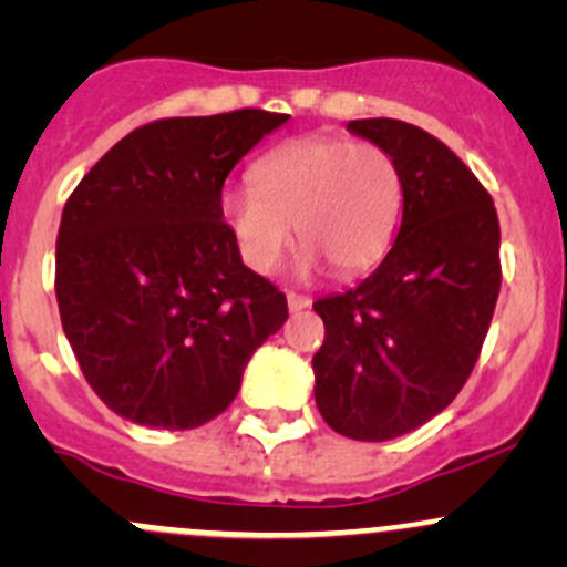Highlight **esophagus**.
<instances>
[{
    "label": "esophagus",
    "mask_w": 567,
    "mask_h": 567,
    "mask_svg": "<svg viewBox=\"0 0 567 567\" xmlns=\"http://www.w3.org/2000/svg\"><path fill=\"white\" fill-rule=\"evenodd\" d=\"M310 305H312L310 296L296 293V290H290V293H288V310L290 312H301V310H307V307H310Z\"/></svg>",
    "instance_id": "34e87169"
}]
</instances>
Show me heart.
Masks as SVG:
<instances>
[{"label":"heart","mask_w":567,"mask_h":567,"mask_svg":"<svg viewBox=\"0 0 567 567\" xmlns=\"http://www.w3.org/2000/svg\"><path fill=\"white\" fill-rule=\"evenodd\" d=\"M249 183L225 192L221 216L257 274L277 271L293 225L301 271L326 262L337 277H357L386 255L403 214V167L375 142L301 136L257 158Z\"/></svg>","instance_id":"b5f03b06"}]
</instances>
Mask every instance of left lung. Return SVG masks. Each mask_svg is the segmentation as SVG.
<instances>
[{
	"label": "left lung",
	"mask_w": 567,
	"mask_h": 567,
	"mask_svg": "<svg viewBox=\"0 0 567 567\" xmlns=\"http://www.w3.org/2000/svg\"><path fill=\"white\" fill-rule=\"evenodd\" d=\"M348 128L400 162L403 219L368 279L312 305L326 326L316 403L342 436L386 442L447 409L472 375L499 299V219L488 188L427 131L392 117Z\"/></svg>",
	"instance_id": "obj_1"
}]
</instances>
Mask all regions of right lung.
Returning <instances> with one entry per match:
<instances>
[{
	"label": "right lung",
	"instance_id": "1",
	"mask_svg": "<svg viewBox=\"0 0 567 567\" xmlns=\"http://www.w3.org/2000/svg\"><path fill=\"white\" fill-rule=\"evenodd\" d=\"M288 114L236 109L140 125L79 181L56 233L62 329L93 392L125 420L188 431L241 390L288 320L221 219L230 169Z\"/></svg>",
	"mask_w": 567,
	"mask_h": 567
}]
</instances>
